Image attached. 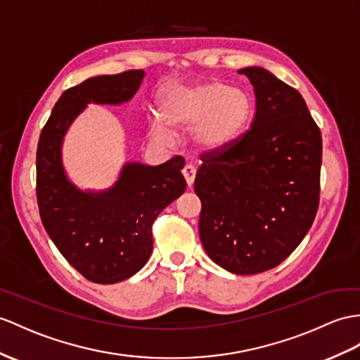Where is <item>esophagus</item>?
<instances>
[{"label":"esophagus","instance_id":"34e87169","mask_svg":"<svg viewBox=\"0 0 360 360\" xmlns=\"http://www.w3.org/2000/svg\"><path fill=\"white\" fill-rule=\"evenodd\" d=\"M183 177H185L188 186H192V183H194L195 179V168L192 165H185V168H183Z\"/></svg>","mask_w":360,"mask_h":360}]
</instances>
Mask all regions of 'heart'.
<instances>
[{"mask_svg": "<svg viewBox=\"0 0 360 360\" xmlns=\"http://www.w3.org/2000/svg\"><path fill=\"white\" fill-rule=\"evenodd\" d=\"M160 112L172 129L197 128L200 145L221 148L246 128L252 116V102L246 91L235 86L227 89L218 82L172 85L160 94ZM165 126L160 119H154L150 134L157 142L171 143L174 136Z\"/></svg>", "mask_w": 360, "mask_h": 360, "instance_id": "heart-1", "label": "heart"}]
</instances>
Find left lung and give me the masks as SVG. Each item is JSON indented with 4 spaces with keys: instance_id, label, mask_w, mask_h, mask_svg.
Masks as SVG:
<instances>
[{
    "instance_id": "1",
    "label": "left lung",
    "mask_w": 360,
    "mask_h": 360,
    "mask_svg": "<svg viewBox=\"0 0 360 360\" xmlns=\"http://www.w3.org/2000/svg\"><path fill=\"white\" fill-rule=\"evenodd\" d=\"M255 93L250 128L200 155L194 189L209 258L236 275L276 267L319 206L322 137L302 96L259 67L238 70Z\"/></svg>"
}]
</instances>
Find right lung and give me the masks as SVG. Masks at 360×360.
I'll list each match as a JSON object with an SVG mask.
<instances>
[{
    "instance_id": "obj_1",
    "label": "right lung",
    "mask_w": 360,
    "mask_h": 360,
    "mask_svg": "<svg viewBox=\"0 0 360 360\" xmlns=\"http://www.w3.org/2000/svg\"><path fill=\"white\" fill-rule=\"evenodd\" d=\"M143 70L98 76L72 86L55 103L37 151V200L41 221L58 250L91 283L114 284L150 259L157 215L186 189L181 155L159 166L128 163L102 194L76 189L60 163L67 128L86 103H122L133 98Z\"/></svg>"
}]
</instances>
